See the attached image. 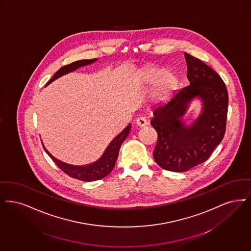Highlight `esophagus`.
Listing matches in <instances>:
<instances>
[{
	"instance_id": "esophagus-1",
	"label": "esophagus",
	"mask_w": 251,
	"mask_h": 251,
	"mask_svg": "<svg viewBox=\"0 0 251 251\" xmlns=\"http://www.w3.org/2000/svg\"><path fill=\"white\" fill-rule=\"evenodd\" d=\"M136 124H137L138 126L143 127V126H147L148 123H147V121H146V119H145L144 117H139V118L136 120Z\"/></svg>"
}]
</instances>
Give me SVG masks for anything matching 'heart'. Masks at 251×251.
<instances>
[{
    "instance_id": "obj_1",
    "label": "heart",
    "mask_w": 251,
    "mask_h": 251,
    "mask_svg": "<svg viewBox=\"0 0 251 251\" xmlns=\"http://www.w3.org/2000/svg\"><path fill=\"white\" fill-rule=\"evenodd\" d=\"M140 81L147 86L153 84L152 97L157 101H162L175 89L177 78L171 69L150 66L140 73Z\"/></svg>"
}]
</instances>
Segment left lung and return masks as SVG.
<instances>
[{"label":"left lung","instance_id":"left-lung-1","mask_svg":"<svg viewBox=\"0 0 251 251\" xmlns=\"http://www.w3.org/2000/svg\"><path fill=\"white\" fill-rule=\"evenodd\" d=\"M189 85L155 106L151 125L157 132L154 161L162 169L183 173L210 157L221 142L228 112V91L218 73L200 59L185 52ZM200 99L202 110L186 125L182 117L191 102Z\"/></svg>","mask_w":251,"mask_h":251}]
</instances>
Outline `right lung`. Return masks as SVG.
Wrapping results in <instances>:
<instances>
[{
  "label": "right lung",
  "instance_id": "add662e5",
  "mask_svg": "<svg viewBox=\"0 0 251 251\" xmlns=\"http://www.w3.org/2000/svg\"><path fill=\"white\" fill-rule=\"evenodd\" d=\"M98 59H92V60H80V61H76L70 65L63 66L61 67L56 73L54 76H52L50 81L47 83L49 85L55 79H57L60 76H64L66 74H68L70 72H73L76 70L77 68L81 66H88L91 65L95 62H97ZM131 129V124H129L124 130L118 134L111 142H109L108 147L104 151L103 154L98 158L97 161L94 163L88 164V165H83V166H76V165H70V164L65 163L57 158L50 153L46 147L44 146V149L46 153H48L51 159L54 161L55 164L63 171L65 172L66 175H69L72 178H76L77 180L80 181H85V182H91V181H97L100 180L107 175L110 174V172L113 170L118 154H119V150H120L122 143L125 142V140L127 138L129 131Z\"/></svg>",
  "mask_w": 251,
  "mask_h": 251
}]
</instances>
